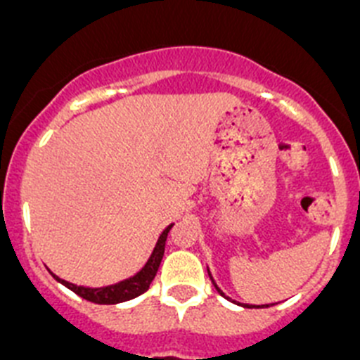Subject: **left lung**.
<instances>
[{
	"label": "left lung",
	"mask_w": 360,
	"mask_h": 360,
	"mask_svg": "<svg viewBox=\"0 0 360 360\" xmlns=\"http://www.w3.org/2000/svg\"><path fill=\"white\" fill-rule=\"evenodd\" d=\"M208 276H210V280H212V283H213V287H215L217 289V292L220 294V296H224L226 300H229V301H233L231 297H228L226 296L224 292H222V290H220V287L219 285L215 283V280H213V276H212V273H210V269H208ZM233 303H236V305H240V307H244V309H264V307H269V305H249V303H238V301H233Z\"/></svg>",
	"instance_id": "8db88e82"
}]
</instances>
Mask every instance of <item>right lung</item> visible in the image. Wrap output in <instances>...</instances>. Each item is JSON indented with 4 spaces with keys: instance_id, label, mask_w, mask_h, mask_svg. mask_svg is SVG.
Instances as JSON below:
<instances>
[{
    "instance_id": "obj_1",
    "label": "right lung",
    "mask_w": 360,
    "mask_h": 360,
    "mask_svg": "<svg viewBox=\"0 0 360 360\" xmlns=\"http://www.w3.org/2000/svg\"><path fill=\"white\" fill-rule=\"evenodd\" d=\"M172 226L174 224H168L167 228L160 233L156 244H154V249H152L150 252V257L147 258L143 267H141L138 273L132 274V276L116 281V283L102 285V287H86V285L70 283V281L63 280V278H59L57 274L51 273L50 269H48V271H50L51 276L59 281V283H63L64 287H68L70 290L79 294L84 300L98 303V305H116V303H124V301L132 300V297H138L140 294H143L145 290L148 289V285L154 280L158 269H160L161 258H163L165 252V242H167L168 231L172 229Z\"/></svg>"
}]
</instances>
